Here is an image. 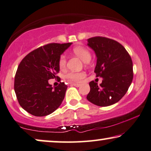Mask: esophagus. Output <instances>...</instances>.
<instances>
[{"mask_svg": "<svg viewBox=\"0 0 151 151\" xmlns=\"http://www.w3.org/2000/svg\"><path fill=\"white\" fill-rule=\"evenodd\" d=\"M70 85H71V86H75V87H79V86H80V84H79V83H73V82H71V83H70Z\"/></svg>", "mask_w": 151, "mask_h": 151, "instance_id": "obj_1", "label": "esophagus"}]
</instances>
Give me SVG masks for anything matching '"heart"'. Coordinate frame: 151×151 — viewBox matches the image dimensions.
Returning <instances> with one entry per match:
<instances>
[{
	"label": "heart",
	"mask_w": 151,
	"mask_h": 151,
	"mask_svg": "<svg viewBox=\"0 0 151 151\" xmlns=\"http://www.w3.org/2000/svg\"><path fill=\"white\" fill-rule=\"evenodd\" d=\"M72 52L74 55H76L77 57H79L84 63H89L91 60V54L89 50L81 46H77L73 48ZM66 57L65 55H61L59 57V65L61 69H63L66 65ZM85 76V74L83 72H70L66 74V77L68 79L71 80V81H80Z\"/></svg>",
	"instance_id": "heart-1"
}]
</instances>
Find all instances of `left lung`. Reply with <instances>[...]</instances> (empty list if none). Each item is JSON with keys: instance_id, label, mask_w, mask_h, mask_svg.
<instances>
[{"instance_id": "8db88e82", "label": "left lung", "mask_w": 151, "mask_h": 151, "mask_svg": "<svg viewBox=\"0 0 151 151\" xmlns=\"http://www.w3.org/2000/svg\"><path fill=\"white\" fill-rule=\"evenodd\" d=\"M88 45L96 57L94 72L103 80L99 86L90 82L87 99L102 107L116 104L125 95L133 79L131 57L123 45L108 38H90Z\"/></svg>"}]
</instances>
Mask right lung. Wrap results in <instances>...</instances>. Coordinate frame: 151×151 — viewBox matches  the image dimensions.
Returning <instances> with one entry per match:
<instances>
[{
  "label": "right lung",
  "mask_w": 151,
  "mask_h": 151,
  "mask_svg": "<svg viewBox=\"0 0 151 151\" xmlns=\"http://www.w3.org/2000/svg\"><path fill=\"white\" fill-rule=\"evenodd\" d=\"M72 43H49L26 55L14 78V91L20 106L29 114L43 116L55 111L65 97L63 82L52 88L49 79L58 77L59 57Z\"/></svg>",
  "instance_id": "add662e5"
}]
</instances>
